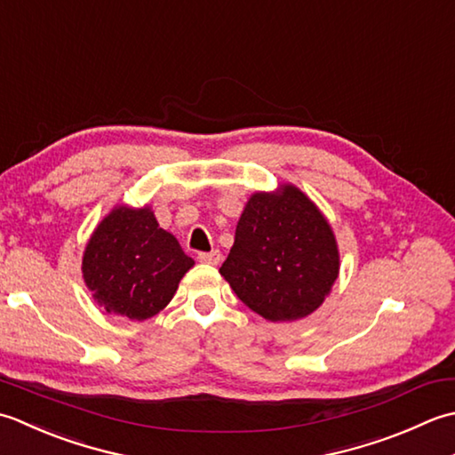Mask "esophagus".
<instances>
[{
  "mask_svg": "<svg viewBox=\"0 0 455 455\" xmlns=\"http://www.w3.org/2000/svg\"><path fill=\"white\" fill-rule=\"evenodd\" d=\"M200 263H206V265H218L221 261V253L220 251H210V253H198Z\"/></svg>",
  "mask_w": 455,
  "mask_h": 455,
  "instance_id": "1",
  "label": "esophagus"
}]
</instances>
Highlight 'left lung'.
Wrapping results in <instances>:
<instances>
[{
	"label": "left lung",
	"mask_w": 455,
	"mask_h": 455,
	"mask_svg": "<svg viewBox=\"0 0 455 455\" xmlns=\"http://www.w3.org/2000/svg\"><path fill=\"white\" fill-rule=\"evenodd\" d=\"M237 299L268 322L316 312L339 275V249L326 216L291 182L253 192L220 267Z\"/></svg>",
	"instance_id": "8db88e82"
}]
</instances>
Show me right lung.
<instances>
[{"label": "right lung", "instance_id": "add662e5", "mask_svg": "<svg viewBox=\"0 0 455 455\" xmlns=\"http://www.w3.org/2000/svg\"><path fill=\"white\" fill-rule=\"evenodd\" d=\"M194 267L151 206L117 204L100 221L82 255V279L108 314L147 320L159 314Z\"/></svg>", "mask_w": 455, "mask_h": 455}]
</instances>
